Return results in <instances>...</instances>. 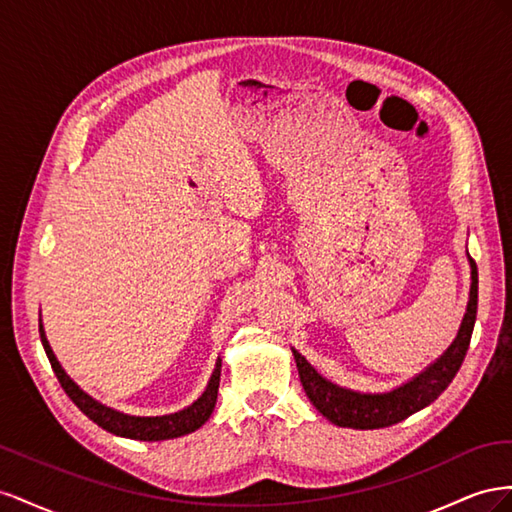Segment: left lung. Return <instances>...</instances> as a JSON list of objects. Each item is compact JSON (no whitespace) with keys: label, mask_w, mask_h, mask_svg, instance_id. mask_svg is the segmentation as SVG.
I'll return each mask as SVG.
<instances>
[{"label":"left lung","mask_w":512,"mask_h":512,"mask_svg":"<svg viewBox=\"0 0 512 512\" xmlns=\"http://www.w3.org/2000/svg\"><path fill=\"white\" fill-rule=\"evenodd\" d=\"M472 268V285H470V300H467V311L463 315L461 328L457 332V339L450 343L446 352L437 358L433 364L412 377L410 382L394 388L390 392H358L343 386L328 382L321 377L311 362L294 352V360L298 367V375L306 397L317 407L319 414H324L330 422L337 427L349 429H384L397 422L405 420L420 412L422 407L431 405L440 394L448 388L452 377L457 375L461 362L465 358L467 347H470L476 309H478V270L476 261L470 257Z\"/></svg>","instance_id":"1"}]
</instances>
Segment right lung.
I'll return each instance as SVG.
<instances>
[{
  "instance_id": "right-lung-1",
  "label": "right lung",
  "mask_w": 512,
  "mask_h": 512,
  "mask_svg": "<svg viewBox=\"0 0 512 512\" xmlns=\"http://www.w3.org/2000/svg\"><path fill=\"white\" fill-rule=\"evenodd\" d=\"M38 328H40V341H42V347H45L47 358L53 367V373L57 379H60V384L70 397V401L75 403L87 418L96 422L98 427H102L113 435L128 437V440H139V442L173 440V437H182L186 433L197 431L201 425H206V420L214 412L216 397H218V382H221V358L216 360V367L212 371V377H210L206 390H203V394L193 405H188V407H184V410L175 412V414H165V416H130V414L118 412V410H113V407H107L105 403L96 401L94 397H90V394L72 382V379L66 375V371L62 369V364L57 362V358L53 354V349L47 341L45 328H42V321Z\"/></svg>"
}]
</instances>
